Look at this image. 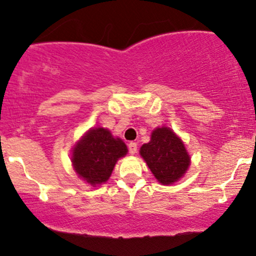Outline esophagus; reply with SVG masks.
<instances>
[{
	"label": "esophagus",
	"instance_id": "1",
	"mask_svg": "<svg viewBox=\"0 0 256 256\" xmlns=\"http://www.w3.org/2000/svg\"><path fill=\"white\" fill-rule=\"evenodd\" d=\"M128 152H130L131 155H134L137 152V143L131 142L128 143Z\"/></svg>",
	"mask_w": 256,
	"mask_h": 256
}]
</instances>
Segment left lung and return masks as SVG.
<instances>
[{"mask_svg": "<svg viewBox=\"0 0 256 256\" xmlns=\"http://www.w3.org/2000/svg\"><path fill=\"white\" fill-rule=\"evenodd\" d=\"M140 155L162 185L174 184L183 178L192 162L183 140L167 126L152 131L150 140L140 146Z\"/></svg>", "mask_w": 256, "mask_h": 256, "instance_id": "8db88e82", "label": "left lung"}]
</instances>
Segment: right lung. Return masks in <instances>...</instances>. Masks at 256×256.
I'll use <instances>...</instances> for the list:
<instances>
[{
	"label": "right lung",
	"instance_id": "add662e5",
	"mask_svg": "<svg viewBox=\"0 0 256 256\" xmlns=\"http://www.w3.org/2000/svg\"><path fill=\"white\" fill-rule=\"evenodd\" d=\"M124 140L114 137L108 128H91L72 148L71 162L80 179L91 186L106 183L119 158L128 154Z\"/></svg>",
	"mask_w": 256,
	"mask_h": 256
}]
</instances>
